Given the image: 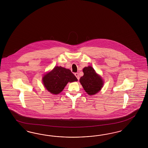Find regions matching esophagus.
<instances>
[{"mask_svg": "<svg viewBox=\"0 0 148 148\" xmlns=\"http://www.w3.org/2000/svg\"><path fill=\"white\" fill-rule=\"evenodd\" d=\"M74 74H75V76L77 77V79L78 80H79V73H75Z\"/></svg>", "mask_w": 148, "mask_h": 148, "instance_id": "34e87169", "label": "esophagus"}]
</instances>
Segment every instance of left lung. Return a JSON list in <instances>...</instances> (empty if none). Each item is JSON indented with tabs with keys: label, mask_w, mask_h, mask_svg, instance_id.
Wrapping results in <instances>:
<instances>
[{
	"label": "left lung",
	"mask_w": 148,
	"mask_h": 148,
	"mask_svg": "<svg viewBox=\"0 0 148 148\" xmlns=\"http://www.w3.org/2000/svg\"><path fill=\"white\" fill-rule=\"evenodd\" d=\"M84 75L80 79L81 84L86 92L89 95L98 93L103 85V81L91 66L83 69Z\"/></svg>",
	"instance_id": "8db88e82"
}]
</instances>
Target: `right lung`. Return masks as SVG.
<instances>
[{
	"label": "right lung",
	"instance_id": "add662e5",
	"mask_svg": "<svg viewBox=\"0 0 148 148\" xmlns=\"http://www.w3.org/2000/svg\"><path fill=\"white\" fill-rule=\"evenodd\" d=\"M77 79L71 71L56 66L43 78L45 88L52 94H57L62 91L68 82L77 81Z\"/></svg>",
	"mask_w": 148,
	"mask_h": 148
}]
</instances>
